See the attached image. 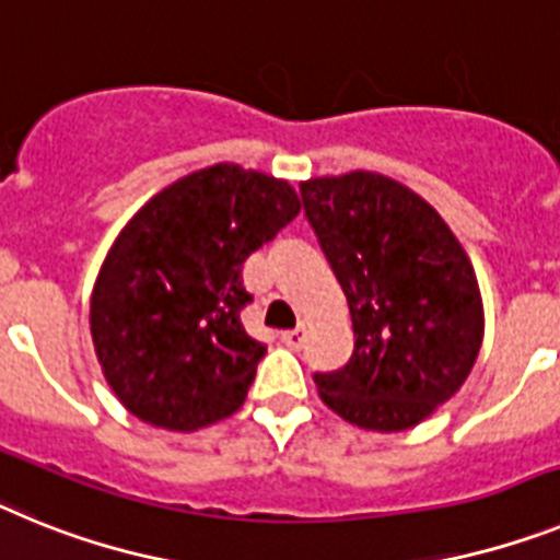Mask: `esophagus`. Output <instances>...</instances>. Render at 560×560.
Returning a JSON list of instances; mask_svg holds the SVG:
<instances>
[{
	"label": "esophagus",
	"mask_w": 560,
	"mask_h": 560,
	"mask_svg": "<svg viewBox=\"0 0 560 560\" xmlns=\"http://www.w3.org/2000/svg\"><path fill=\"white\" fill-rule=\"evenodd\" d=\"M281 343L299 349L301 343H304V327H295V329H287V332H281Z\"/></svg>",
	"instance_id": "34e87169"
}]
</instances>
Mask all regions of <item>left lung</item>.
<instances>
[{"mask_svg": "<svg viewBox=\"0 0 560 560\" xmlns=\"http://www.w3.org/2000/svg\"><path fill=\"white\" fill-rule=\"evenodd\" d=\"M320 250L343 287L354 349L315 372L320 400L369 431H406L454 397L482 347L474 265L420 194L374 172L301 183Z\"/></svg>", "mask_w": 560, "mask_h": 560, "instance_id": "8db88e82", "label": "left lung"}]
</instances>
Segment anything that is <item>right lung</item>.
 Segmentation results:
<instances>
[{
  "instance_id": "right-lung-1",
  "label": "right lung",
  "mask_w": 560,
  "mask_h": 560,
  "mask_svg": "<svg viewBox=\"0 0 560 560\" xmlns=\"http://www.w3.org/2000/svg\"><path fill=\"white\" fill-rule=\"evenodd\" d=\"M301 211L287 179L217 163L154 194L106 253L90 329L106 383L135 417L197 431L245 402L265 343L240 313L242 265Z\"/></svg>"
}]
</instances>
